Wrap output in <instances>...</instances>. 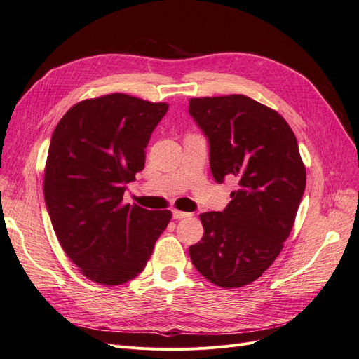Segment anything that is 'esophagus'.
<instances>
[{
	"label": "esophagus",
	"instance_id": "esophagus-1",
	"mask_svg": "<svg viewBox=\"0 0 359 359\" xmlns=\"http://www.w3.org/2000/svg\"><path fill=\"white\" fill-rule=\"evenodd\" d=\"M172 217L175 220H182V219H187V217H191V214L184 212V211H178V210H173L172 211Z\"/></svg>",
	"mask_w": 359,
	"mask_h": 359
}]
</instances>
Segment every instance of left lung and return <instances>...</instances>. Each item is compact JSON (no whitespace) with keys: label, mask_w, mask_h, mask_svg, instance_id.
<instances>
[{"label":"left lung","mask_w":359,"mask_h":359,"mask_svg":"<svg viewBox=\"0 0 359 359\" xmlns=\"http://www.w3.org/2000/svg\"><path fill=\"white\" fill-rule=\"evenodd\" d=\"M189 112L210 142L214 180L236 178L222 212H203L190 259L211 283L243 287L273 265L306 190V166L286 119L247 95L190 99Z\"/></svg>","instance_id":"8db88e82"}]
</instances>
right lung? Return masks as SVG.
I'll list each match as a JSON object with an SVG mask.
<instances>
[{
  "mask_svg": "<svg viewBox=\"0 0 359 359\" xmlns=\"http://www.w3.org/2000/svg\"><path fill=\"white\" fill-rule=\"evenodd\" d=\"M169 109L114 93L76 103L57 124L45 168V201L58 241L94 283L142 273L172 212L123 203L145 166L151 133Z\"/></svg>",
  "mask_w": 359,
  "mask_h": 359,
  "instance_id": "obj_1",
  "label": "right lung"
}]
</instances>
